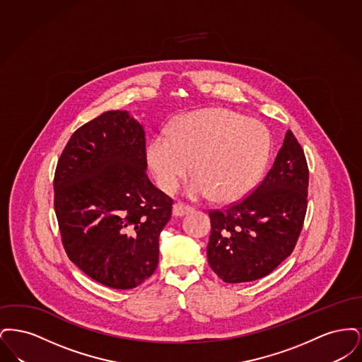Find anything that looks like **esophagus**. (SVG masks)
I'll return each mask as SVG.
<instances>
[{
  "mask_svg": "<svg viewBox=\"0 0 362 362\" xmlns=\"http://www.w3.org/2000/svg\"><path fill=\"white\" fill-rule=\"evenodd\" d=\"M191 211V207L186 206L183 204H175L173 207V214L175 217H183L185 214H187Z\"/></svg>",
  "mask_w": 362,
  "mask_h": 362,
  "instance_id": "1",
  "label": "esophagus"
}]
</instances>
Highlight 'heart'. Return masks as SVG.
Wrapping results in <instances>:
<instances>
[{
	"instance_id": "obj_1",
	"label": "heart",
	"mask_w": 362,
	"mask_h": 362,
	"mask_svg": "<svg viewBox=\"0 0 362 362\" xmlns=\"http://www.w3.org/2000/svg\"><path fill=\"white\" fill-rule=\"evenodd\" d=\"M270 156L267 127L228 108H204L180 117L170 137L157 136L148 146V164L167 192L191 171L185 186L191 199L214 194L218 202H236L258 183Z\"/></svg>"
}]
</instances>
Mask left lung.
Segmentation results:
<instances>
[{
    "label": "left lung",
    "mask_w": 362,
    "mask_h": 362,
    "mask_svg": "<svg viewBox=\"0 0 362 362\" xmlns=\"http://www.w3.org/2000/svg\"><path fill=\"white\" fill-rule=\"evenodd\" d=\"M308 165L288 130L273 168L251 195L224 210L209 211L207 260L226 284L270 274L292 254L307 211Z\"/></svg>",
    "instance_id": "1"
}]
</instances>
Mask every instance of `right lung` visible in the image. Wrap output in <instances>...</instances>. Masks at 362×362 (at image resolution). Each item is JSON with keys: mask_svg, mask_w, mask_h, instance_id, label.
<instances>
[{"mask_svg": "<svg viewBox=\"0 0 362 362\" xmlns=\"http://www.w3.org/2000/svg\"><path fill=\"white\" fill-rule=\"evenodd\" d=\"M173 204L146 175L145 132L127 111H107L77 129L58 160L54 209L62 244L104 286L133 289L155 273Z\"/></svg>", "mask_w": 362, "mask_h": 362, "instance_id": "obj_1", "label": "right lung"}]
</instances>
